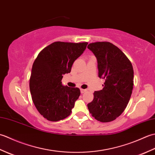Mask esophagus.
<instances>
[{"mask_svg":"<svg viewBox=\"0 0 155 155\" xmlns=\"http://www.w3.org/2000/svg\"><path fill=\"white\" fill-rule=\"evenodd\" d=\"M87 89H81V93H85V92H87Z\"/></svg>","mask_w":155,"mask_h":155,"instance_id":"obj_1","label":"esophagus"}]
</instances>
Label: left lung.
<instances>
[{"label": "left lung", "mask_w": 155, "mask_h": 155, "mask_svg": "<svg viewBox=\"0 0 155 155\" xmlns=\"http://www.w3.org/2000/svg\"><path fill=\"white\" fill-rule=\"evenodd\" d=\"M87 48L97 59L98 77L105 81L103 90L94 91L93 101L87 107L95 119L111 122L123 113L129 102L134 84L133 65L109 42H93Z\"/></svg>", "instance_id": "8db88e82"}]
</instances>
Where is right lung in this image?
Returning <instances> with one entry per match:
<instances>
[{"mask_svg": "<svg viewBox=\"0 0 155 155\" xmlns=\"http://www.w3.org/2000/svg\"><path fill=\"white\" fill-rule=\"evenodd\" d=\"M87 45L54 42L35 59L29 84L31 94L39 113L48 120L58 121L71 114L81 92L78 88L63 86L62 75L71 72L72 64Z\"/></svg>", "mask_w": 155, "mask_h": 155, "instance_id": "add662e5", "label": "right lung"}]
</instances>
